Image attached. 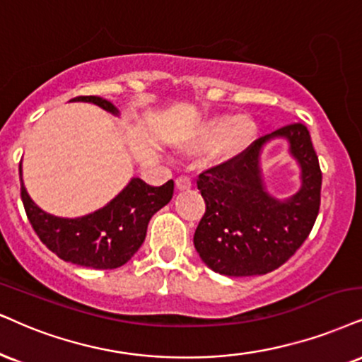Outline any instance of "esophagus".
<instances>
[{"instance_id":"esophagus-1","label":"esophagus","mask_w":362,"mask_h":362,"mask_svg":"<svg viewBox=\"0 0 362 362\" xmlns=\"http://www.w3.org/2000/svg\"><path fill=\"white\" fill-rule=\"evenodd\" d=\"M191 186H193V181H191L189 176H180L176 180V188L180 191H185V189H189Z\"/></svg>"}]
</instances>
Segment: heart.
I'll return each instance as SVG.
<instances>
[{"mask_svg": "<svg viewBox=\"0 0 362 362\" xmlns=\"http://www.w3.org/2000/svg\"><path fill=\"white\" fill-rule=\"evenodd\" d=\"M258 136V124L252 115H216L203 124L194 147H213V159L218 163H228L238 159L252 147Z\"/></svg>", "mask_w": 362, "mask_h": 362, "instance_id": "obj_1", "label": "heart"}]
</instances>
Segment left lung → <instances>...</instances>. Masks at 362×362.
<instances>
[{"label": "left lung", "instance_id": "obj_1", "mask_svg": "<svg viewBox=\"0 0 362 362\" xmlns=\"http://www.w3.org/2000/svg\"><path fill=\"white\" fill-rule=\"evenodd\" d=\"M285 139L301 168V188L279 200L264 188L261 151ZM322 173L304 124L260 137L238 159L199 174L206 211L194 231V248L213 272L228 276L263 275L284 265L309 236L320 206Z\"/></svg>", "mask_w": 362, "mask_h": 362}]
</instances>
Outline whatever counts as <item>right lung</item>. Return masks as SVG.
<instances>
[{
	"mask_svg": "<svg viewBox=\"0 0 362 362\" xmlns=\"http://www.w3.org/2000/svg\"><path fill=\"white\" fill-rule=\"evenodd\" d=\"M70 102H90L107 112L119 115L112 102L95 95L75 97ZM21 202L35 233L62 260L88 269L110 270L122 267L141 248L147 225L156 211L171 202L174 182L146 185L132 177L120 193L104 208L80 218H60L35 204L21 180Z\"/></svg>",
	"mask_w": 362,
	"mask_h": 362,
	"instance_id": "1",
	"label": "right lung"
}]
</instances>
